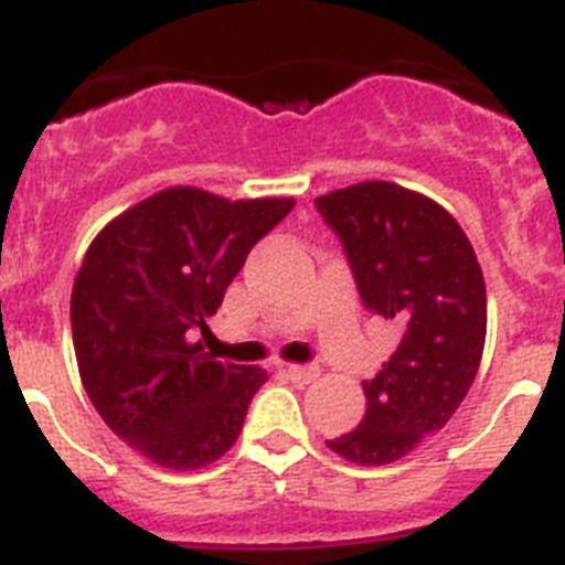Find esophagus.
Here are the masks:
<instances>
[{
  "instance_id": "1",
  "label": "esophagus",
  "mask_w": 565,
  "mask_h": 565,
  "mask_svg": "<svg viewBox=\"0 0 565 565\" xmlns=\"http://www.w3.org/2000/svg\"><path fill=\"white\" fill-rule=\"evenodd\" d=\"M286 373L291 376V382L311 384L319 376V367H313V364H288Z\"/></svg>"
}]
</instances>
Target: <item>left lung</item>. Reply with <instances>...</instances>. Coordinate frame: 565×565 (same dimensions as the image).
Here are the masks:
<instances>
[{
	"instance_id": "1",
	"label": "left lung",
	"mask_w": 565,
	"mask_h": 565,
	"mask_svg": "<svg viewBox=\"0 0 565 565\" xmlns=\"http://www.w3.org/2000/svg\"><path fill=\"white\" fill-rule=\"evenodd\" d=\"M342 239L364 308L391 319L396 351L364 382L356 430L328 441L344 461L382 467L450 422L476 382L487 339V286L456 217L387 181L317 198Z\"/></svg>"
}]
</instances>
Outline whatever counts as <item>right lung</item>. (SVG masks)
Returning <instances> with one entry per match:
<instances>
[{"label": "right lung", "mask_w": 565, "mask_h": 565, "mask_svg": "<svg viewBox=\"0 0 565 565\" xmlns=\"http://www.w3.org/2000/svg\"><path fill=\"white\" fill-rule=\"evenodd\" d=\"M291 209V198L172 186L118 214L84 254L70 299L84 391L158 467H209L237 441L268 373L217 362L192 331H209L254 243Z\"/></svg>", "instance_id": "1"}]
</instances>
